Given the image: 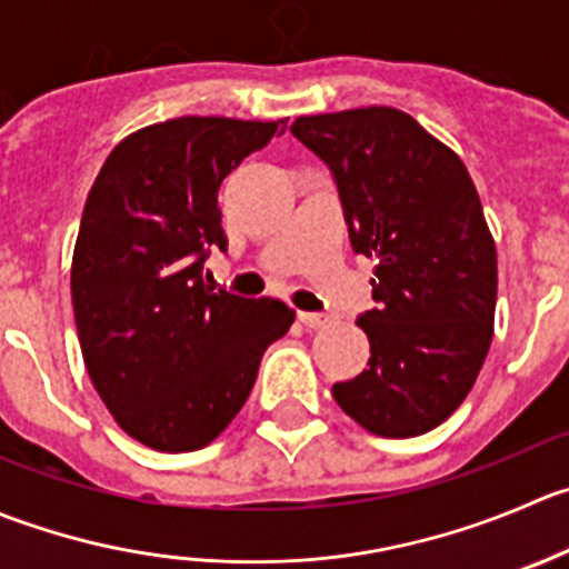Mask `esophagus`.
<instances>
[{
  "mask_svg": "<svg viewBox=\"0 0 569 569\" xmlns=\"http://www.w3.org/2000/svg\"><path fill=\"white\" fill-rule=\"evenodd\" d=\"M297 317H300V322L306 325V328H325V325H328V317H322V313L297 311Z\"/></svg>",
  "mask_w": 569,
  "mask_h": 569,
  "instance_id": "1",
  "label": "esophagus"
}]
</instances>
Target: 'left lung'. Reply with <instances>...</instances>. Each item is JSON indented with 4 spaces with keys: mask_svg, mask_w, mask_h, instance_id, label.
<instances>
[{
    "mask_svg": "<svg viewBox=\"0 0 569 569\" xmlns=\"http://www.w3.org/2000/svg\"><path fill=\"white\" fill-rule=\"evenodd\" d=\"M333 172L352 250L375 261L369 361L333 400L375 437L433 431L465 402L495 330L498 250L461 158L386 104L300 116Z\"/></svg>",
    "mask_w": 569,
    "mask_h": 569,
    "instance_id": "8db88e82",
    "label": "left lung"
}]
</instances>
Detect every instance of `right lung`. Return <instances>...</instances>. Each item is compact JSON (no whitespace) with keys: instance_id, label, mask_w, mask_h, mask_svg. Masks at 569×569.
I'll return each mask as SVG.
<instances>
[{"instance_id":"obj_1","label":"right lung","mask_w":569,"mask_h":569,"mask_svg":"<svg viewBox=\"0 0 569 569\" xmlns=\"http://www.w3.org/2000/svg\"><path fill=\"white\" fill-rule=\"evenodd\" d=\"M278 121L180 116L121 138L99 169L71 258L77 339L127 437L161 453L211 445L250 397L263 350L295 322L272 297L202 283L224 250L222 180Z\"/></svg>"}]
</instances>
